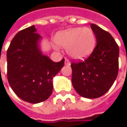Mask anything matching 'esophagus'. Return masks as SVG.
Listing matches in <instances>:
<instances>
[{
	"label": "esophagus",
	"instance_id": "esophagus-1",
	"mask_svg": "<svg viewBox=\"0 0 127 127\" xmlns=\"http://www.w3.org/2000/svg\"><path fill=\"white\" fill-rule=\"evenodd\" d=\"M65 65H66V66H70L71 65V62L67 59H65Z\"/></svg>",
	"mask_w": 127,
	"mask_h": 127
}]
</instances>
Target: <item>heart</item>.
<instances>
[{"label":"heart","mask_w":127,"mask_h":127,"mask_svg":"<svg viewBox=\"0 0 127 127\" xmlns=\"http://www.w3.org/2000/svg\"><path fill=\"white\" fill-rule=\"evenodd\" d=\"M58 46L67 49L71 58L82 60L88 57L95 49L96 38L90 27H72L58 32L55 36Z\"/></svg>","instance_id":"heart-1"}]
</instances>
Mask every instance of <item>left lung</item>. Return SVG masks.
Instances as JSON below:
<instances>
[{"label": "left lung", "mask_w": 127, "mask_h": 127, "mask_svg": "<svg viewBox=\"0 0 127 127\" xmlns=\"http://www.w3.org/2000/svg\"><path fill=\"white\" fill-rule=\"evenodd\" d=\"M90 26L97 44L88 59L71 64V81L81 96L93 99L105 94L117 78L120 49L109 32L95 24Z\"/></svg>", "instance_id": "8db88e82"}]
</instances>
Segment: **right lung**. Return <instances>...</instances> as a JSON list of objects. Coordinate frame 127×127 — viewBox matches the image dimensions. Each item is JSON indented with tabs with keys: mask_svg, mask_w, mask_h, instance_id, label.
<instances>
[{
	"mask_svg": "<svg viewBox=\"0 0 127 127\" xmlns=\"http://www.w3.org/2000/svg\"><path fill=\"white\" fill-rule=\"evenodd\" d=\"M40 39L32 25L17 32L7 51L8 83L20 99L33 104L49 97L53 78L64 65V59L56 63L42 54Z\"/></svg>",
	"mask_w": 127,
	"mask_h": 127,
	"instance_id": "add662e5",
	"label": "right lung"
}]
</instances>
